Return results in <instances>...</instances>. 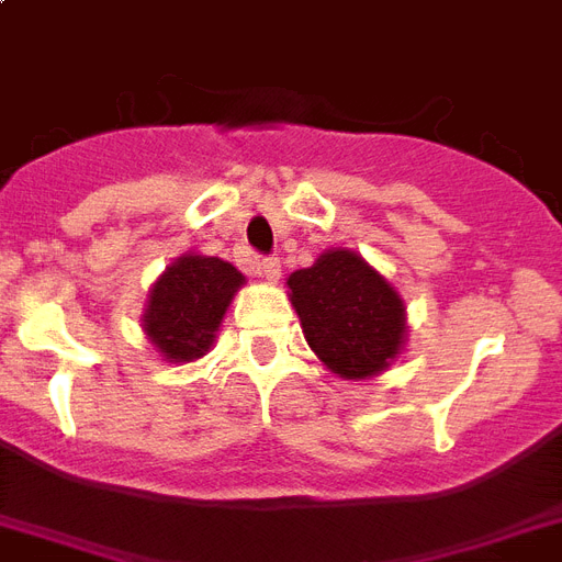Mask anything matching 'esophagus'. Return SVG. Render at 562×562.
I'll use <instances>...</instances> for the list:
<instances>
[{
  "label": "esophagus",
  "mask_w": 562,
  "mask_h": 562,
  "mask_svg": "<svg viewBox=\"0 0 562 562\" xmlns=\"http://www.w3.org/2000/svg\"><path fill=\"white\" fill-rule=\"evenodd\" d=\"M241 259H245V265H250V268H254V271L259 273L262 280H268V282L280 280L282 268L277 259H259V256H250V254H245Z\"/></svg>",
  "instance_id": "esophagus-1"
}]
</instances>
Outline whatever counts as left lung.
Returning a JSON list of instances; mask_svg holds the SVG:
<instances>
[{"label": "left lung", "mask_w": 562, "mask_h": 562, "mask_svg": "<svg viewBox=\"0 0 562 562\" xmlns=\"http://www.w3.org/2000/svg\"><path fill=\"white\" fill-rule=\"evenodd\" d=\"M289 289L308 347L341 379H370L402 352L405 303L356 250H326L291 273Z\"/></svg>", "instance_id": "1"}]
</instances>
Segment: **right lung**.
I'll list each match as a JSON object with an SVG mask.
<instances>
[{
	"instance_id": "right-lung-1",
	"label": "right lung",
	"mask_w": 562,
	"mask_h": 562,
	"mask_svg": "<svg viewBox=\"0 0 562 562\" xmlns=\"http://www.w3.org/2000/svg\"><path fill=\"white\" fill-rule=\"evenodd\" d=\"M245 285L238 268L218 256L183 254L151 285L143 329L166 361L206 356L233 294Z\"/></svg>"
}]
</instances>
